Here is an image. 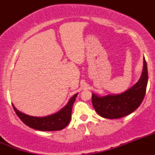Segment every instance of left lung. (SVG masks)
<instances>
[{"instance_id":"8db88e82","label":"left lung","mask_w":155,"mask_h":155,"mask_svg":"<svg viewBox=\"0 0 155 155\" xmlns=\"http://www.w3.org/2000/svg\"><path fill=\"white\" fill-rule=\"evenodd\" d=\"M148 84V68L145 57L143 68L139 81L126 91L118 94L98 96L92 93V103L102 117L117 119L131 114L141 105Z\"/></svg>"}]
</instances>
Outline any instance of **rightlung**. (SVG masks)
<instances>
[{
	"label": "right lung",
	"instance_id": "obj_1",
	"mask_svg": "<svg viewBox=\"0 0 155 155\" xmlns=\"http://www.w3.org/2000/svg\"><path fill=\"white\" fill-rule=\"evenodd\" d=\"M78 94V93H76L72 97H71L68 103L57 112L45 117H35L28 115L18 111L16 107L13 104L12 105L18 117L29 127L41 131H56L64 129L69 124L71 118V109L73 104Z\"/></svg>",
	"mask_w": 155,
	"mask_h": 155
}]
</instances>
